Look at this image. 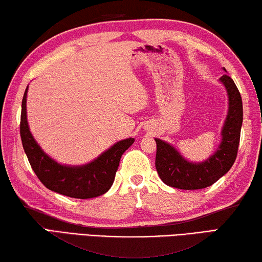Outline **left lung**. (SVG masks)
<instances>
[{"mask_svg": "<svg viewBox=\"0 0 262 262\" xmlns=\"http://www.w3.org/2000/svg\"><path fill=\"white\" fill-rule=\"evenodd\" d=\"M226 70V69H224ZM229 95V113L222 130V143L216 153L203 163H191L164 141H157L155 168L164 184L182 190H199L213 185L230 170L237 158L243 123V102L231 77L220 78Z\"/></svg>", "mask_w": 262, "mask_h": 262, "instance_id": "1", "label": "left lung"}]
</instances>
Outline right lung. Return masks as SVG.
Wrapping results in <instances>:
<instances>
[{
    "instance_id": "1",
    "label": "right lung",
    "mask_w": 262,
    "mask_h": 262,
    "mask_svg": "<svg viewBox=\"0 0 262 262\" xmlns=\"http://www.w3.org/2000/svg\"><path fill=\"white\" fill-rule=\"evenodd\" d=\"M26 93L27 89L21 101L20 138L36 177L47 189L71 198L90 199L104 194L113 185L121 157L135 139L119 141L86 166H62L46 155L31 135L26 119Z\"/></svg>"
}]
</instances>
